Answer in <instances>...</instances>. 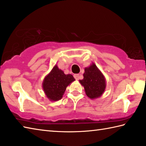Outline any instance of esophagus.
Wrapping results in <instances>:
<instances>
[{"mask_svg": "<svg viewBox=\"0 0 146 146\" xmlns=\"http://www.w3.org/2000/svg\"><path fill=\"white\" fill-rule=\"evenodd\" d=\"M74 78H75L76 80H78L80 78V75L78 74H75V75H74Z\"/></svg>", "mask_w": 146, "mask_h": 146, "instance_id": "obj_1", "label": "esophagus"}]
</instances>
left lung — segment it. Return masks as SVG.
<instances>
[{
	"mask_svg": "<svg viewBox=\"0 0 146 146\" xmlns=\"http://www.w3.org/2000/svg\"><path fill=\"white\" fill-rule=\"evenodd\" d=\"M84 87L85 94L90 99L100 97L106 88V80L94 63L85 68L83 79L79 80Z\"/></svg>",
	"mask_w": 146,
	"mask_h": 146,
	"instance_id": "8db88e82",
	"label": "left lung"
}]
</instances>
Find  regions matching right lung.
Listing matches in <instances>:
<instances>
[{
	"mask_svg": "<svg viewBox=\"0 0 146 146\" xmlns=\"http://www.w3.org/2000/svg\"><path fill=\"white\" fill-rule=\"evenodd\" d=\"M75 80L72 75H65L57 64L46 75L42 83L44 94L49 100L55 102L63 97L67 86Z\"/></svg>",
	"mask_w": 146,
	"mask_h": 146,
	"instance_id": "right-lung-1",
	"label": "right lung"
}]
</instances>
